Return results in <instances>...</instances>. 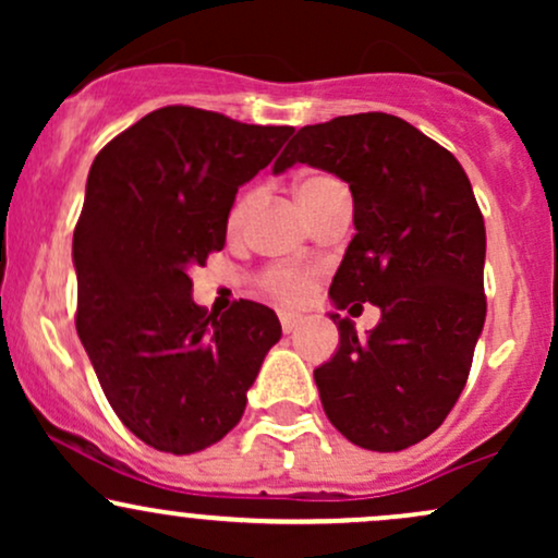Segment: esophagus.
I'll return each mask as SVG.
<instances>
[{
    "label": "esophagus",
    "instance_id": "obj_1",
    "mask_svg": "<svg viewBox=\"0 0 558 558\" xmlns=\"http://www.w3.org/2000/svg\"><path fill=\"white\" fill-rule=\"evenodd\" d=\"M301 323H304V315H296V312H280V325H283V332H293Z\"/></svg>",
    "mask_w": 558,
    "mask_h": 558
}]
</instances>
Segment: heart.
<instances>
[{"mask_svg":"<svg viewBox=\"0 0 558 558\" xmlns=\"http://www.w3.org/2000/svg\"><path fill=\"white\" fill-rule=\"evenodd\" d=\"M336 191H345V189L336 181V178H328V175H312L296 183V198L301 209H304V215H310L325 196L336 194ZM252 207H254V194L241 196L239 202H235V207L230 209V217H228L230 233H235V230L243 228V222H246ZM259 283L267 293H272L275 299L291 301L293 304V301H301L306 296V291H310L312 272L301 270V267L278 265V267H270V270L262 275Z\"/></svg>","mask_w":558,"mask_h":558,"instance_id":"heart-1","label":"heart"}]
</instances>
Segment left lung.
I'll return each mask as SVG.
<instances>
[{
	"instance_id": "left-lung-1",
	"label": "left lung",
	"mask_w": 558,
	"mask_h": 558,
	"mask_svg": "<svg viewBox=\"0 0 558 558\" xmlns=\"http://www.w3.org/2000/svg\"><path fill=\"white\" fill-rule=\"evenodd\" d=\"M296 162L332 172L354 196L356 235L332 306H380L367 338L330 312L341 338L315 369L319 401L354 446L401 451L451 412L483 332L485 222L470 178L451 151L386 112L304 125L272 172Z\"/></svg>"
}]
</instances>
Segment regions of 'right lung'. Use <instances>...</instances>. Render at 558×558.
<instances>
[{"label": "right lung", "instance_id": "obj_1", "mask_svg": "<svg viewBox=\"0 0 558 558\" xmlns=\"http://www.w3.org/2000/svg\"><path fill=\"white\" fill-rule=\"evenodd\" d=\"M293 128L162 107L94 159L73 233L81 343L107 401L146 446L194 453L239 425L246 390L280 341L270 306L222 317L191 299L189 267L226 246L239 185Z\"/></svg>", "mask_w": 558, "mask_h": 558}]
</instances>
